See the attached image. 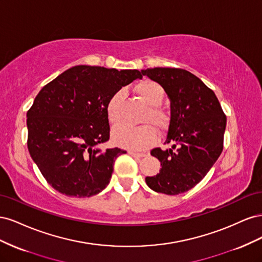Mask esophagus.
<instances>
[{
	"mask_svg": "<svg viewBox=\"0 0 262 262\" xmlns=\"http://www.w3.org/2000/svg\"><path fill=\"white\" fill-rule=\"evenodd\" d=\"M128 153H129L131 156H133V157H138V158L146 156V154H145V153H139V152H136V150H129Z\"/></svg>",
	"mask_w": 262,
	"mask_h": 262,
	"instance_id": "34e87169",
	"label": "esophagus"
}]
</instances>
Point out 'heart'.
I'll return each instance as SVG.
<instances>
[{
    "label": "heart",
    "mask_w": 262,
    "mask_h": 262,
    "mask_svg": "<svg viewBox=\"0 0 262 262\" xmlns=\"http://www.w3.org/2000/svg\"><path fill=\"white\" fill-rule=\"evenodd\" d=\"M136 91L145 101V104L148 105L141 119L142 122L147 123L137 126L126 124L119 125L113 131V141L115 144L125 148L143 149L155 141L156 134L152 126L154 125L160 131L166 130L170 122V115L167 110L160 106L165 97V90L160 83L146 78L138 83ZM123 96V91L118 90L107 100L106 114L112 124L116 125L121 122Z\"/></svg>",
    "instance_id": "1"
}]
</instances>
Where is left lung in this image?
I'll return each mask as SVG.
<instances>
[{
	"label": "left lung",
	"instance_id": "obj_1",
	"mask_svg": "<svg viewBox=\"0 0 262 262\" xmlns=\"http://www.w3.org/2000/svg\"><path fill=\"white\" fill-rule=\"evenodd\" d=\"M142 74L160 83L170 99L164 144L171 146L150 150L162 168L145 181L156 192H186L204 178L223 150L226 116L214 92L189 71L154 68L142 70Z\"/></svg>",
	"mask_w": 262,
	"mask_h": 262
}]
</instances>
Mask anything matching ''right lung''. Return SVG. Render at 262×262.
Returning <instances> with one entry per match:
<instances>
[{
	"label": "right lung",
	"mask_w": 262,
	"mask_h": 262,
	"mask_svg": "<svg viewBox=\"0 0 262 262\" xmlns=\"http://www.w3.org/2000/svg\"><path fill=\"white\" fill-rule=\"evenodd\" d=\"M136 78L138 70L76 66L38 93L27 112V146L53 189L85 198L107 187L115 160L126 152L100 147L110 138L106 104Z\"/></svg>",
	"instance_id": "add662e5"
}]
</instances>
